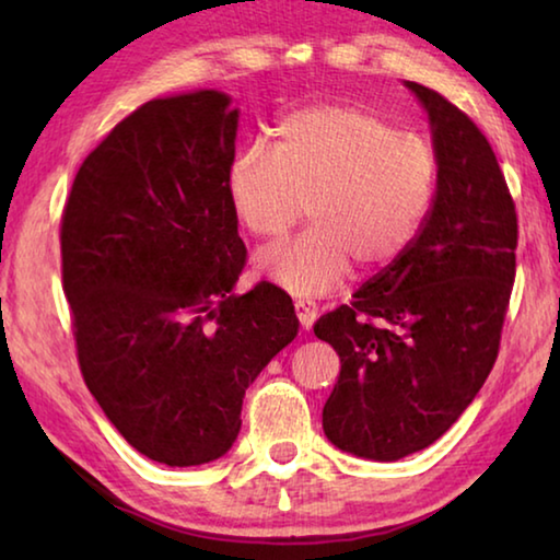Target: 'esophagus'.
Listing matches in <instances>:
<instances>
[{
	"instance_id": "34e87169",
	"label": "esophagus",
	"mask_w": 560,
	"mask_h": 560,
	"mask_svg": "<svg viewBox=\"0 0 560 560\" xmlns=\"http://www.w3.org/2000/svg\"><path fill=\"white\" fill-rule=\"evenodd\" d=\"M293 311H296V318L303 328H311L314 326V320L318 318V308L311 306V303H306V301L293 303Z\"/></svg>"
}]
</instances>
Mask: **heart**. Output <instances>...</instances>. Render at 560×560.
<instances>
[{
	"label": "heart",
	"mask_w": 560,
	"mask_h": 560,
	"mask_svg": "<svg viewBox=\"0 0 560 560\" xmlns=\"http://www.w3.org/2000/svg\"><path fill=\"white\" fill-rule=\"evenodd\" d=\"M438 185L430 143L377 113L316 103L273 128V158L240 150L226 165V200L244 232L281 240L303 210L311 230L261 252L257 271L299 299H318L348 277L390 267L415 242Z\"/></svg>",
	"instance_id": "1"
}]
</instances>
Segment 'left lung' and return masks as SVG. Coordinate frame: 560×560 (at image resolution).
Listing matches in <instances>:
<instances>
[{"label": "left lung", "instance_id": "8db88e82", "mask_svg": "<svg viewBox=\"0 0 560 560\" xmlns=\"http://www.w3.org/2000/svg\"><path fill=\"white\" fill-rule=\"evenodd\" d=\"M405 86L430 118L432 207L400 257L314 326L340 358L326 438L375 462L430 447L467 410L494 368L516 277V207L485 132L438 91Z\"/></svg>", "mask_w": 560, "mask_h": 560}]
</instances>
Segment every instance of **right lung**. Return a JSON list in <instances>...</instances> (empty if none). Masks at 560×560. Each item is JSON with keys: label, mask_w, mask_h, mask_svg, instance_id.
<instances>
[{"label": "right lung", "mask_w": 560, "mask_h": 560, "mask_svg": "<svg viewBox=\"0 0 560 560\" xmlns=\"http://www.w3.org/2000/svg\"><path fill=\"white\" fill-rule=\"evenodd\" d=\"M236 120L222 91L143 103L83 160L61 217L83 381L167 467L232 447L246 387L299 334L287 291L232 293L246 261L224 187Z\"/></svg>", "instance_id": "right-lung-1"}]
</instances>
